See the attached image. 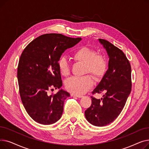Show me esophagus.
<instances>
[{"label": "esophagus", "instance_id": "1", "mask_svg": "<svg viewBox=\"0 0 149 149\" xmlns=\"http://www.w3.org/2000/svg\"><path fill=\"white\" fill-rule=\"evenodd\" d=\"M70 95H71V97H78V98H81V97H83L82 95H77V94H75V93H71V94H70Z\"/></svg>", "mask_w": 149, "mask_h": 149}]
</instances>
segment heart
Here are the masks:
<instances>
[{
    "instance_id": "1",
    "label": "heart",
    "mask_w": 149,
    "mask_h": 149,
    "mask_svg": "<svg viewBox=\"0 0 149 149\" xmlns=\"http://www.w3.org/2000/svg\"><path fill=\"white\" fill-rule=\"evenodd\" d=\"M74 60L84 64V73L89 72L96 80H100L105 74L107 63L106 57L102 54H97L96 51L88 47H81L73 54ZM58 66L61 74L68 77L70 74V66L66 58L61 57L58 61ZM93 84L90 75L81 77H72L66 83V88L77 95H81L89 90Z\"/></svg>"
}]
</instances>
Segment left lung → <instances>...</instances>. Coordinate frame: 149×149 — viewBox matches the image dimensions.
I'll list each match as a JSON object with an SVG mask.
<instances>
[{"mask_svg":"<svg viewBox=\"0 0 149 149\" xmlns=\"http://www.w3.org/2000/svg\"><path fill=\"white\" fill-rule=\"evenodd\" d=\"M109 56L108 69L92 93H105L101 99L92 98L85 111L86 120L101 127L113 122L121 112L132 88L131 66L124 52L109 42L98 39Z\"/></svg>","mask_w":149,"mask_h":149,"instance_id":"left-lung-1","label":"left lung"}]
</instances>
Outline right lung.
<instances>
[{
	"label": "right lung",
	"mask_w": 149,
	"mask_h": 149,
	"mask_svg": "<svg viewBox=\"0 0 149 149\" xmlns=\"http://www.w3.org/2000/svg\"><path fill=\"white\" fill-rule=\"evenodd\" d=\"M81 40L46 34L35 38L21 54L17 68L20 95L26 111L37 123L49 125L60 119L64 101L70 94L60 89L63 84L58 61L66 49ZM52 87L59 91L49 96L47 91Z\"/></svg>",
	"instance_id": "obj_1"
}]
</instances>
